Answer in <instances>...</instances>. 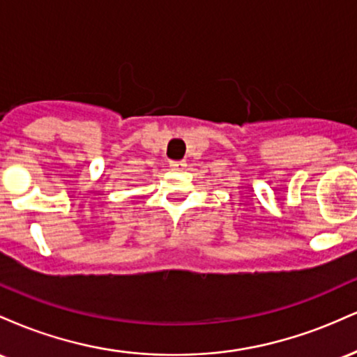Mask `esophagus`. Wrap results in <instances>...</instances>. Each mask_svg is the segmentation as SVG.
Wrapping results in <instances>:
<instances>
[{
    "label": "esophagus",
    "instance_id": "1",
    "mask_svg": "<svg viewBox=\"0 0 357 357\" xmlns=\"http://www.w3.org/2000/svg\"><path fill=\"white\" fill-rule=\"evenodd\" d=\"M169 166H171V169H174V171H183L184 167H186V162H184V161H171Z\"/></svg>",
    "mask_w": 357,
    "mask_h": 357
}]
</instances>
